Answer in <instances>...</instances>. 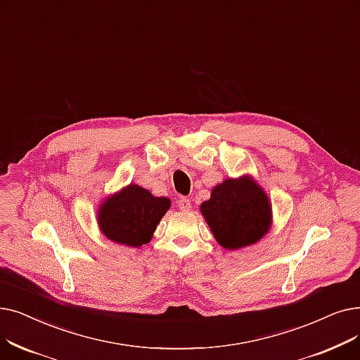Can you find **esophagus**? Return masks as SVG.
Here are the masks:
<instances>
[{"label":"esophagus","instance_id":"esophagus-1","mask_svg":"<svg viewBox=\"0 0 360 360\" xmlns=\"http://www.w3.org/2000/svg\"><path fill=\"white\" fill-rule=\"evenodd\" d=\"M176 205H178V207L181 209V210H190L191 209V201L188 200V198H185V197H181L178 201H176Z\"/></svg>","mask_w":360,"mask_h":360}]
</instances>
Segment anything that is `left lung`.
<instances>
[{"label":"left lung","mask_w":360,"mask_h":360,"mask_svg":"<svg viewBox=\"0 0 360 360\" xmlns=\"http://www.w3.org/2000/svg\"><path fill=\"white\" fill-rule=\"evenodd\" d=\"M201 213L216 241L229 250L255 244L271 225L269 200L248 178L216 185L210 200L201 205Z\"/></svg>","instance_id":"left-lung-1"}]
</instances>
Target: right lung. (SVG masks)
<instances>
[{
  "instance_id": "right-lung-1",
  "label": "right lung",
  "mask_w": 360,
  "mask_h": 360,
  "mask_svg": "<svg viewBox=\"0 0 360 360\" xmlns=\"http://www.w3.org/2000/svg\"><path fill=\"white\" fill-rule=\"evenodd\" d=\"M170 201L153 197L138 185H129L104 201L98 224L104 236L119 244L139 247L151 240L162 216L169 210Z\"/></svg>"
}]
</instances>
